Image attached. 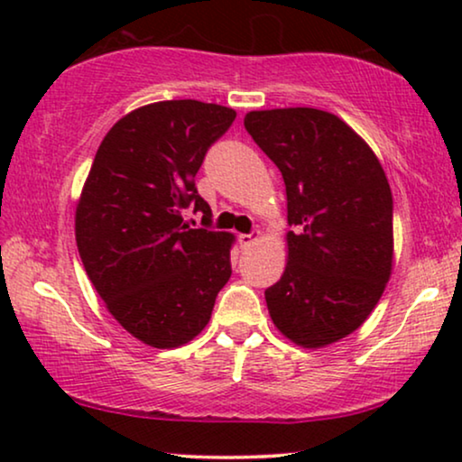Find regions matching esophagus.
Instances as JSON below:
<instances>
[{
	"mask_svg": "<svg viewBox=\"0 0 462 462\" xmlns=\"http://www.w3.org/2000/svg\"><path fill=\"white\" fill-rule=\"evenodd\" d=\"M258 239V231H254V233H242V236H239V244L244 245H252Z\"/></svg>",
	"mask_w": 462,
	"mask_h": 462,
	"instance_id": "34e87169",
	"label": "esophagus"
}]
</instances>
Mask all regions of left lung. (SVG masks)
<instances>
[{
	"label": "left lung",
	"instance_id": "8db88e82",
	"mask_svg": "<svg viewBox=\"0 0 462 462\" xmlns=\"http://www.w3.org/2000/svg\"><path fill=\"white\" fill-rule=\"evenodd\" d=\"M244 125L280 168L288 263L264 290L277 330L305 349L349 337L381 300L393 269V198L368 143L328 111L245 113Z\"/></svg>",
	"mask_w": 462,
	"mask_h": 462
}]
</instances>
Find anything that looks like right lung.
I'll return each instance as SVG.
<instances>
[{
    "label": "right lung",
    "instance_id": "add662e5",
    "mask_svg": "<svg viewBox=\"0 0 462 462\" xmlns=\"http://www.w3.org/2000/svg\"><path fill=\"white\" fill-rule=\"evenodd\" d=\"M237 113L201 100H162L124 116L100 143L75 210L84 269L124 330L155 349L193 340L231 277L225 231L193 229L185 210H212L195 174Z\"/></svg>",
    "mask_w": 462,
    "mask_h": 462
}]
</instances>
